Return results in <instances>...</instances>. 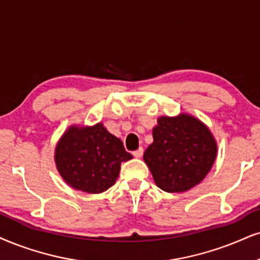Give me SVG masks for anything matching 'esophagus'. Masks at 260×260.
<instances>
[{"instance_id":"esophagus-1","label":"esophagus","mask_w":260,"mask_h":260,"mask_svg":"<svg viewBox=\"0 0 260 260\" xmlns=\"http://www.w3.org/2000/svg\"><path fill=\"white\" fill-rule=\"evenodd\" d=\"M142 154H143V148H142V147H141V148H139V149L135 150V152L133 153V155L135 156V158H141V156H142Z\"/></svg>"}]
</instances>
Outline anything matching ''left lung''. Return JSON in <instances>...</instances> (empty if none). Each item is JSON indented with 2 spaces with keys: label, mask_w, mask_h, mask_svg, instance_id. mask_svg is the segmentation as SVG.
Listing matches in <instances>:
<instances>
[{
  "label": "left lung",
  "mask_w": 260,
  "mask_h": 260,
  "mask_svg": "<svg viewBox=\"0 0 260 260\" xmlns=\"http://www.w3.org/2000/svg\"><path fill=\"white\" fill-rule=\"evenodd\" d=\"M217 158V141L199 118L189 113L161 115L143 160L155 184L168 193H183L200 183Z\"/></svg>",
  "instance_id": "obj_1"
}]
</instances>
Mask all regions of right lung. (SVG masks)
<instances>
[{"label":"right lung","mask_w":260,"mask_h":260,"mask_svg":"<svg viewBox=\"0 0 260 260\" xmlns=\"http://www.w3.org/2000/svg\"><path fill=\"white\" fill-rule=\"evenodd\" d=\"M133 158L123 142L104 124H73L60 137L54 152L56 170L76 190L100 194L115 183L120 164Z\"/></svg>","instance_id":"right-lung-1"}]
</instances>
